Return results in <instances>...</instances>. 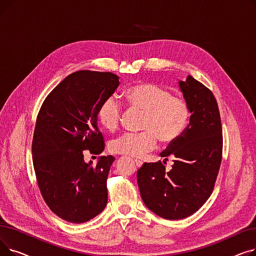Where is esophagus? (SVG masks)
<instances>
[{"mask_svg": "<svg viewBox=\"0 0 256 256\" xmlns=\"http://www.w3.org/2000/svg\"><path fill=\"white\" fill-rule=\"evenodd\" d=\"M135 164H136V166H137V167H139V168H140V167L143 165V162H141L140 160H135Z\"/></svg>", "mask_w": 256, "mask_h": 256, "instance_id": "obj_1", "label": "esophagus"}]
</instances>
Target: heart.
I'll return each mask as SVG.
<instances>
[{"label":"heart","instance_id":"b5f03b06","mask_svg":"<svg viewBox=\"0 0 256 256\" xmlns=\"http://www.w3.org/2000/svg\"><path fill=\"white\" fill-rule=\"evenodd\" d=\"M124 100L130 109L143 111L140 132H126L113 139L109 148L113 154L142 158L154 150L158 139L163 144L176 141L189 124L191 109L182 98L152 83H138L128 87ZM122 106L114 98H106L98 106V124L106 130L118 128Z\"/></svg>","mask_w":256,"mask_h":256}]
</instances>
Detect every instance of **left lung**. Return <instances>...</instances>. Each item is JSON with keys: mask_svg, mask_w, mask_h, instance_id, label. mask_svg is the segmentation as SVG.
Masks as SVG:
<instances>
[{"mask_svg": "<svg viewBox=\"0 0 256 256\" xmlns=\"http://www.w3.org/2000/svg\"><path fill=\"white\" fill-rule=\"evenodd\" d=\"M180 88L191 117L182 135L160 154L165 160L174 158L172 169L166 172L158 160L144 163L137 171L143 202L168 220L189 217L206 204L222 160V124L212 92L191 76L184 82L180 80Z\"/></svg>", "mask_w": 256, "mask_h": 256, "instance_id": "8db88e82", "label": "left lung"}]
</instances>
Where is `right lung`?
<instances>
[{"label":"right lung","instance_id":"add662e5","mask_svg":"<svg viewBox=\"0 0 256 256\" xmlns=\"http://www.w3.org/2000/svg\"><path fill=\"white\" fill-rule=\"evenodd\" d=\"M118 78L112 72H76L52 89L37 115L32 154L39 190L50 210L70 223L96 217L108 202L106 178L115 158L102 156L92 166L83 152L104 150L98 110Z\"/></svg>","mask_w":256,"mask_h":256}]
</instances>
